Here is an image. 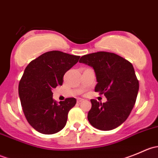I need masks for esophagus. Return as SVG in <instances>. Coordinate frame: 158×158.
Wrapping results in <instances>:
<instances>
[{
	"label": "esophagus",
	"instance_id": "obj_1",
	"mask_svg": "<svg viewBox=\"0 0 158 158\" xmlns=\"http://www.w3.org/2000/svg\"><path fill=\"white\" fill-rule=\"evenodd\" d=\"M83 98H78L77 99V102L78 103H80V102H82V101H83Z\"/></svg>",
	"mask_w": 158,
	"mask_h": 158
}]
</instances>
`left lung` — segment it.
Returning <instances> with one entry per match:
<instances>
[{"label": "left lung", "mask_w": 158, "mask_h": 158, "mask_svg": "<svg viewBox=\"0 0 158 158\" xmlns=\"http://www.w3.org/2000/svg\"><path fill=\"white\" fill-rule=\"evenodd\" d=\"M79 63L94 69L97 81L95 91L107 98L104 103L91 100L89 123L102 131L116 128L128 118L138 95L139 83L133 66L120 56L108 52L82 56Z\"/></svg>", "instance_id": "left-lung-1"}]
</instances>
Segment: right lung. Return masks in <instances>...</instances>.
<instances>
[{"instance_id": "obj_1", "label": "right lung", "mask_w": 158, "mask_h": 158, "mask_svg": "<svg viewBox=\"0 0 158 158\" xmlns=\"http://www.w3.org/2000/svg\"><path fill=\"white\" fill-rule=\"evenodd\" d=\"M80 56L60 51H49L31 61L24 70L18 87L23 113L35 130L44 135L61 131L68 113L76 105L75 98L57 102L52 89L62 85L63 76L77 63Z\"/></svg>"}]
</instances>
